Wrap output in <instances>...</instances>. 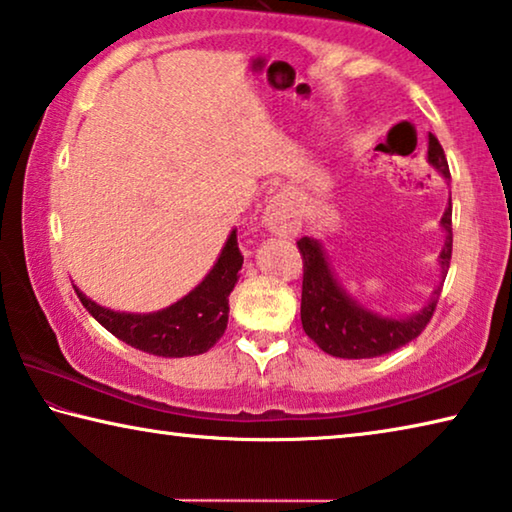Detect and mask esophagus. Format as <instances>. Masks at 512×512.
<instances>
[{"mask_svg": "<svg viewBox=\"0 0 512 512\" xmlns=\"http://www.w3.org/2000/svg\"><path fill=\"white\" fill-rule=\"evenodd\" d=\"M264 225L273 232V235H280V237L298 235L300 230L298 212L287 194H275L271 198V203L266 205V212H264Z\"/></svg>", "mask_w": 512, "mask_h": 512, "instance_id": "esophagus-1", "label": "esophagus"}]
</instances>
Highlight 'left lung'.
Here are the masks:
<instances>
[{"instance_id": "8db88e82", "label": "left lung", "mask_w": 512, "mask_h": 512, "mask_svg": "<svg viewBox=\"0 0 512 512\" xmlns=\"http://www.w3.org/2000/svg\"><path fill=\"white\" fill-rule=\"evenodd\" d=\"M427 160L436 171L449 180V164L445 151L436 137L429 135ZM445 230V246L440 250L438 264L443 277L447 275L449 259H452V196L440 219ZM302 255V302L300 320L302 329L320 350L339 359H372L388 354L402 345L411 343L436 311L440 287L433 289L431 298L418 314L406 318L381 316L375 311L359 305L348 291H345L329 268L323 248L316 239L302 237L298 241Z\"/></svg>"}]
</instances>
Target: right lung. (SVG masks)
I'll use <instances>...</instances> for the list:
<instances>
[{
    "label": "right lung",
    "mask_w": 512,
    "mask_h": 512,
    "mask_svg": "<svg viewBox=\"0 0 512 512\" xmlns=\"http://www.w3.org/2000/svg\"><path fill=\"white\" fill-rule=\"evenodd\" d=\"M241 264L244 255L237 244V230H232L203 282L167 309L153 314H126L97 305L79 289L76 293L83 307L131 348L155 357H194L210 350L228 327V296L239 280Z\"/></svg>",
    "instance_id": "obj_1"
}]
</instances>
